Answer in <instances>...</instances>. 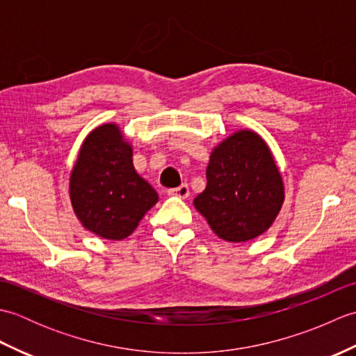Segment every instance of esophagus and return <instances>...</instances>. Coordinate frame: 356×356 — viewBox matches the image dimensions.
I'll return each mask as SVG.
<instances>
[{
    "mask_svg": "<svg viewBox=\"0 0 356 356\" xmlns=\"http://www.w3.org/2000/svg\"><path fill=\"white\" fill-rule=\"evenodd\" d=\"M168 195H172V197H179V199H186L188 195H190V188H188L186 184H182L177 188L168 190Z\"/></svg>",
    "mask_w": 356,
    "mask_h": 356,
    "instance_id": "1",
    "label": "esophagus"
}]
</instances>
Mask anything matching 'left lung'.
<instances>
[{
	"mask_svg": "<svg viewBox=\"0 0 356 356\" xmlns=\"http://www.w3.org/2000/svg\"><path fill=\"white\" fill-rule=\"evenodd\" d=\"M207 188L194 207L217 237L241 243L274 225L284 203V184L275 157L259 133L234 131L211 151Z\"/></svg>",
	"mask_w": 356,
	"mask_h": 356,
	"instance_id": "8db88e82",
	"label": "left lung"
}]
</instances>
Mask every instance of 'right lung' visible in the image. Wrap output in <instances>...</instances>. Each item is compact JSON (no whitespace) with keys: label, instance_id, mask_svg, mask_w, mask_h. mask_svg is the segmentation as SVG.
<instances>
[{"label":"right lung","instance_id":"1","mask_svg":"<svg viewBox=\"0 0 356 356\" xmlns=\"http://www.w3.org/2000/svg\"><path fill=\"white\" fill-rule=\"evenodd\" d=\"M69 195L81 225L105 240H124L159 195L133 165V145L120 127L107 122L87 134L74 162Z\"/></svg>","mask_w":356,"mask_h":356}]
</instances>
